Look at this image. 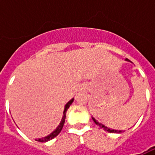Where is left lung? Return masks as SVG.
I'll return each mask as SVG.
<instances>
[{
	"instance_id": "1",
	"label": "left lung",
	"mask_w": 155,
	"mask_h": 155,
	"mask_svg": "<svg viewBox=\"0 0 155 155\" xmlns=\"http://www.w3.org/2000/svg\"><path fill=\"white\" fill-rule=\"evenodd\" d=\"M125 61H130H130H129L128 59H126ZM92 120H94V122L95 124H96L97 125H99V126H100V128H101V129H103V130H105V131H108V132H110V133L120 134V133H122V132H124V130H113V129H110V128H108L107 126H105V125H104V124H102L100 123V122H98L97 120H95L94 117H92Z\"/></svg>"
}]
</instances>
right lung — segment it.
Returning <instances> with one entry per match:
<instances>
[{"label":"right lung","mask_w":155,"mask_h":155,"mask_svg":"<svg viewBox=\"0 0 155 155\" xmlns=\"http://www.w3.org/2000/svg\"><path fill=\"white\" fill-rule=\"evenodd\" d=\"M73 101H74V98L73 99H71V101L68 102L67 104L64 105V111H63V116H62V119H61V121L60 122V124L56 127V129L53 131V132H51L50 134H48L47 136H45L42 137V138H40V139H35L36 141H38V142H47L49 140H52V139H54V137H56L59 134L61 133V130H62V128L64 126V120H65V114H66V111L69 109V107L71 106V104L73 103Z\"/></svg>","instance_id":"1"}]
</instances>
